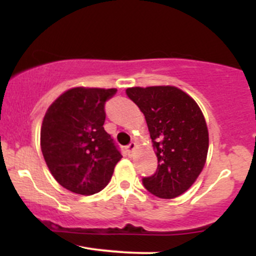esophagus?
Segmentation results:
<instances>
[{"mask_svg":"<svg viewBox=\"0 0 256 256\" xmlns=\"http://www.w3.org/2000/svg\"><path fill=\"white\" fill-rule=\"evenodd\" d=\"M136 143H134V142H131L130 143V144H128V146H126V152H128V155H131L132 154V152H134V149H136Z\"/></svg>","mask_w":256,"mask_h":256,"instance_id":"obj_1","label":"esophagus"}]
</instances>
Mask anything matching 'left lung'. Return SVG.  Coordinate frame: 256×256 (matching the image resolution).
<instances>
[{
	"label": "left lung",
	"instance_id": "left-lung-1",
	"mask_svg": "<svg viewBox=\"0 0 256 256\" xmlns=\"http://www.w3.org/2000/svg\"><path fill=\"white\" fill-rule=\"evenodd\" d=\"M126 94L144 114L158 158L156 172L143 178V185L160 198H177L206 164L210 138L204 114L195 100L171 85L128 88Z\"/></svg>",
	"mask_w": 256,
	"mask_h": 256
}]
</instances>
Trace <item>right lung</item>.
Instances as JSON below:
<instances>
[{
	"label": "right lung",
	"instance_id": "1",
	"mask_svg": "<svg viewBox=\"0 0 256 256\" xmlns=\"http://www.w3.org/2000/svg\"><path fill=\"white\" fill-rule=\"evenodd\" d=\"M116 89L72 88L50 104L40 128V149L60 185L79 195H94L110 183L122 158L104 131V104Z\"/></svg>",
	"mask_w": 256,
	"mask_h": 256
}]
</instances>
